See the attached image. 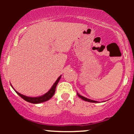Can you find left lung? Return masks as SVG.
<instances>
[{
	"label": "left lung",
	"instance_id": "1",
	"mask_svg": "<svg viewBox=\"0 0 134 134\" xmlns=\"http://www.w3.org/2000/svg\"><path fill=\"white\" fill-rule=\"evenodd\" d=\"M77 94L78 96H79L80 98H81V99H83V100H84V101H88V102H91V103H98V101H94V100H92V99H88V98H85V97H84V96H81V95H80L79 93H77Z\"/></svg>",
	"mask_w": 134,
	"mask_h": 134
}]
</instances>
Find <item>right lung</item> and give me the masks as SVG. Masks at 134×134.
<instances>
[{
	"instance_id": "1",
	"label": "right lung",
	"mask_w": 134,
	"mask_h": 134,
	"mask_svg": "<svg viewBox=\"0 0 134 134\" xmlns=\"http://www.w3.org/2000/svg\"><path fill=\"white\" fill-rule=\"evenodd\" d=\"M61 76H59V77L58 78L57 80L55 81V82L53 84V85L52 86V87H51L50 90L47 92V93H45L44 94L42 95L41 96H38V97H29V96H24V95L21 94L19 93H18V91H16L15 90V91L16 92V93L19 95V96H21V98H23V99H24L25 101H27V102L31 103H34V104H38V103H43L44 102V101H47L48 100L50 99L52 96H53V94H55V89H56V86L57 85L58 82H59Z\"/></svg>"
}]
</instances>
